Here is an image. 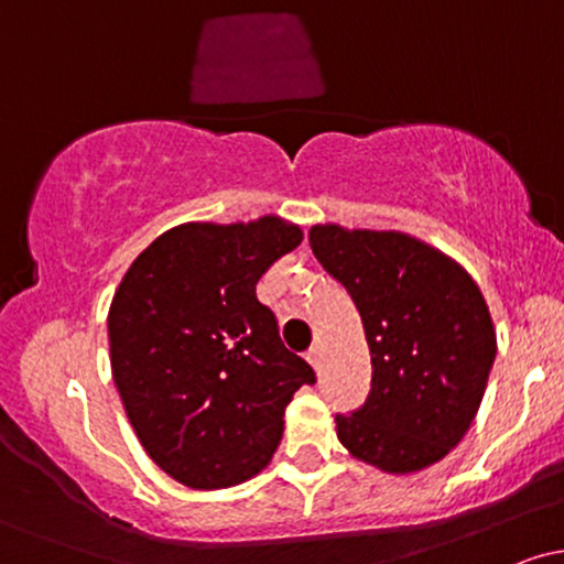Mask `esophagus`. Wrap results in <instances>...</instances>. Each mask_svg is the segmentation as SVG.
<instances>
[{"instance_id": "obj_1", "label": "esophagus", "mask_w": 564, "mask_h": 564, "mask_svg": "<svg viewBox=\"0 0 564 564\" xmlns=\"http://www.w3.org/2000/svg\"><path fill=\"white\" fill-rule=\"evenodd\" d=\"M307 360H310V364H313L315 368L321 366V345H318V341H315V345L307 349Z\"/></svg>"}]
</instances>
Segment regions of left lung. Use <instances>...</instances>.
I'll return each mask as SVG.
<instances>
[{
  "instance_id": "8db88e82",
  "label": "left lung",
  "mask_w": 564,
  "mask_h": 564,
  "mask_svg": "<svg viewBox=\"0 0 564 564\" xmlns=\"http://www.w3.org/2000/svg\"><path fill=\"white\" fill-rule=\"evenodd\" d=\"M310 246L352 296L371 349V392L336 413V437L394 475L440 462L469 430L496 360L477 283L405 232L315 225Z\"/></svg>"
}]
</instances>
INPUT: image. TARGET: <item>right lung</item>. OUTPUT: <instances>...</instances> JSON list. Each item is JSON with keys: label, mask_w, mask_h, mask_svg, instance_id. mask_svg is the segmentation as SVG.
<instances>
[{"label": "right lung", "mask_w": 564, "mask_h": 564, "mask_svg": "<svg viewBox=\"0 0 564 564\" xmlns=\"http://www.w3.org/2000/svg\"><path fill=\"white\" fill-rule=\"evenodd\" d=\"M302 243L278 217L187 223L132 262L108 313L116 390L142 448L187 488H230L268 467L307 360L257 300L270 264Z\"/></svg>", "instance_id": "obj_1"}]
</instances>
